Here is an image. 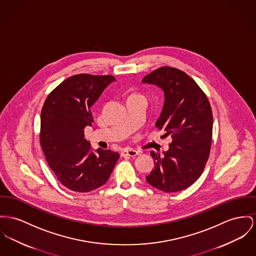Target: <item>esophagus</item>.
Here are the masks:
<instances>
[{"instance_id": "obj_1", "label": "esophagus", "mask_w": 256, "mask_h": 256, "mask_svg": "<svg viewBox=\"0 0 256 256\" xmlns=\"http://www.w3.org/2000/svg\"><path fill=\"white\" fill-rule=\"evenodd\" d=\"M138 155V152L132 148H125L123 150H121V156H130V157H134Z\"/></svg>"}]
</instances>
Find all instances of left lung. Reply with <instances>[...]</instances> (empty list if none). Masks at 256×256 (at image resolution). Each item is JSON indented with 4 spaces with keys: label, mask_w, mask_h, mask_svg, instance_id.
Masks as SVG:
<instances>
[{
    "label": "left lung",
    "mask_w": 256,
    "mask_h": 256,
    "mask_svg": "<svg viewBox=\"0 0 256 256\" xmlns=\"http://www.w3.org/2000/svg\"><path fill=\"white\" fill-rule=\"evenodd\" d=\"M164 91L165 102L155 126L172 136L169 150L152 152L155 167L146 182L164 192L189 188L202 174L212 138V112L204 91L184 72L156 68L142 80Z\"/></svg>",
    "instance_id": "8db88e82"
}]
</instances>
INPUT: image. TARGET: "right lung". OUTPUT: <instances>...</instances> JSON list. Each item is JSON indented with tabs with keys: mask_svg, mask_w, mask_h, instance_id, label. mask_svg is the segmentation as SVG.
I'll list each match as a JSON object with an SVG mask.
<instances>
[{
	"mask_svg": "<svg viewBox=\"0 0 256 256\" xmlns=\"http://www.w3.org/2000/svg\"><path fill=\"white\" fill-rule=\"evenodd\" d=\"M114 76L80 74L53 89L42 108L40 142L57 180L76 192H89L108 180L120 154L98 148L90 152L84 128L91 126V106Z\"/></svg>",
	"mask_w": 256,
	"mask_h": 256,
	"instance_id": "right-lung-1",
	"label": "right lung"
}]
</instances>
